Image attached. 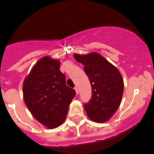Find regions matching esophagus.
<instances>
[{
  "label": "esophagus",
  "mask_w": 154,
  "mask_h": 154,
  "mask_svg": "<svg viewBox=\"0 0 154 154\" xmlns=\"http://www.w3.org/2000/svg\"><path fill=\"white\" fill-rule=\"evenodd\" d=\"M74 90H75L76 93H77V94H78V93H79V89H78V87H74Z\"/></svg>",
  "instance_id": "34e87169"
}]
</instances>
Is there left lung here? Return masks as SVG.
Listing matches in <instances>:
<instances>
[{"label": "left lung", "instance_id": "left-lung-1", "mask_svg": "<svg viewBox=\"0 0 154 154\" xmlns=\"http://www.w3.org/2000/svg\"><path fill=\"white\" fill-rule=\"evenodd\" d=\"M77 61L84 64L92 87V97L84 105L87 116L95 122H105L120 106L124 82L119 70L97 52L74 54Z\"/></svg>", "mask_w": 154, "mask_h": 154}]
</instances>
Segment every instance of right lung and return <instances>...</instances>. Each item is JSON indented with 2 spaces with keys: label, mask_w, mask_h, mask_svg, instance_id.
I'll list each match as a JSON object with an SVG mask.
<instances>
[{
  "label": "right lung",
  "mask_w": 154,
  "mask_h": 154,
  "mask_svg": "<svg viewBox=\"0 0 154 154\" xmlns=\"http://www.w3.org/2000/svg\"><path fill=\"white\" fill-rule=\"evenodd\" d=\"M60 61L42 57L25 78L23 86L26 106L33 117L48 128L61 125L67 116L75 90L66 84Z\"/></svg>",
  "instance_id": "obj_1"
}]
</instances>
